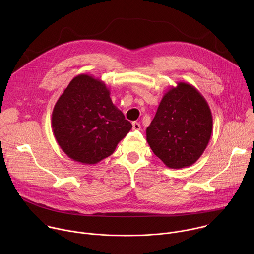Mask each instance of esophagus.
<instances>
[{
	"label": "esophagus",
	"instance_id": "1",
	"mask_svg": "<svg viewBox=\"0 0 254 254\" xmlns=\"http://www.w3.org/2000/svg\"><path fill=\"white\" fill-rule=\"evenodd\" d=\"M132 129H134V130H139V129H140V125H139V123H136V122L132 123Z\"/></svg>",
	"mask_w": 254,
	"mask_h": 254
}]
</instances>
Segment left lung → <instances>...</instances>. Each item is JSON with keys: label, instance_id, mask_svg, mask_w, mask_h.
<instances>
[{"label": "left lung", "instance_id": "8db88e82", "mask_svg": "<svg viewBox=\"0 0 254 254\" xmlns=\"http://www.w3.org/2000/svg\"><path fill=\"white\" fill-rule=\"evenodd\" d=\"M213 120L204 96L191 84L178 82L163 96L147 127L154 154L171 169L192 166L211 137Z\"/></svg>", "mask_w": 254, "mask_h": 254}]
</instances>
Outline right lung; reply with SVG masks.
<instances>
[{
	"label": "right lung",
	"instance_id": "obj_1",
	"mask_svg": "<svg viewBox=\"0 0 254 254\" xmlns=\"http://www.w3.org/2000/svg\"><path fill=\"white\" fill-rule=\"evenodd\" d=\"M100 79L79 74L70 81L52 113V129L61 150L73 161L94 165L111 156L131 129Z\"/></svg>",
	"mask_w": 254,
	"mask_h": 254
}]
</instances>
